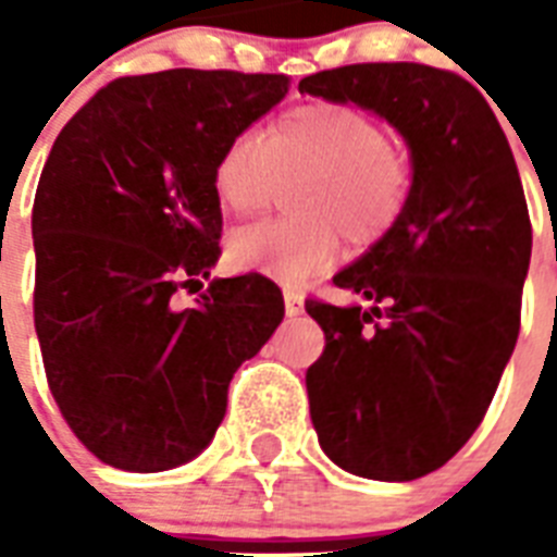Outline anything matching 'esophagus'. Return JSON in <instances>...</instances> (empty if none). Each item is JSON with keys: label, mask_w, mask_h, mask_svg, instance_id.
<instances>
[{"label": "esophagus", "mask_w": 557, "mask_h": 557, "mask_svg": "<svg viewBox=\"0 0 557 557\" xmlns=\"http://www.w3.org/2000/svg\"><path fill=\"white\" fill-rule=\"evenodd\" d=\"M283 300H286L288 318H297V314L304 312V295H300V288H286V292H283Z\"/></svg>", "instance_id": "esophagus-1"}]
</instances>
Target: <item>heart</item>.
<instances>
[{
	"label": "heart",
	"instance_id": "1",
	"mask_svg": "<svg viewBox=\"0 0 557 557\" xmlns=\"http://www.w3.org/2000/svg\"><path fill=\"white\" fill-rule=\"evenodd\" d=\"M288 187L292 216L243 227L227 260L280 283H300L338 260L341 239L375 245L398 225L413 190L407 152L370 112L335 100L286 109L262 135L243 133L213 164V196L234 216H253Z\"/></svg>",
	"mask_w": 557,
	"mask_h": 557
}]
</instances>
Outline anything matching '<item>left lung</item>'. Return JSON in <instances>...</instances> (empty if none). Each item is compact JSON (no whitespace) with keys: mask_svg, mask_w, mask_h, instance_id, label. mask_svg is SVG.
I'll use <instances>...</instances> for the list:
<instances>
[{"mask_svg":"<svg viewBox=\"0 0 557 557\" xmlns=\"http://www.w3.org/2000/svg\"><path fill=\"white\" fill-rule=\"evenodd\" d=\"M300 91L387 117L413 159L398 225L332 280L370 306L306 300L326 335L306 370L321 448L349 474L407 483L471 440L518 344L527 196L488 100L459 74L356 63Z\"/></svg>","mask_w":557,"mask_h":557,"instance_id":"1","label":"left lung"}]
</instances>
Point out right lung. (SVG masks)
<instances>
[{
	"label": "right lung",
	"instance_id": "right-lung-1",
	"mask_svg": "<svg viewBox=\"0 0 557 557\" xmlns=\"http://www.w3.org/2000/svg\"><path fill=\"white\" fill-rule=\"evenodd\" d=\"M286 74L117 77L57 135L34 196V326L65 424L112 468L152 474L208 448L227 384L283 321L262 274L210 280L213 164L286 98Z\"/></svg>",
	"mask_w": 557,
	"mask_h": 557
}]
</instances>
